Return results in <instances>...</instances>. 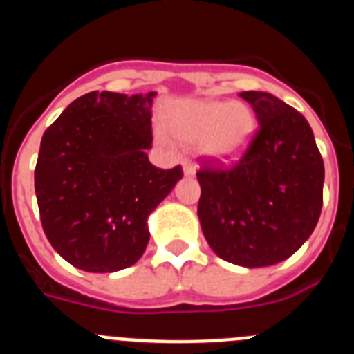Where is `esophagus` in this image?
I'll return each instance as SVG.
<instances>
[{"mask_svg":"<svg viewBox=\"0 0 354 354\" xmlns=\"http://www.w3.org/2000/svg\"><path fill=\"white\" fill-rule=\"evenodd\" d=\"M183 170H184V175H195V171H197V165L192 161H184Z\"/></svg>","mask_w":354,"mask_h":354,"instance_id":"1","label":"esophagus"}]
</instances>
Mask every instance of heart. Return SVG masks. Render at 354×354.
<instances>
[{"mask_svg":"<svg viewBox=\"0 0 354 354\" xmlns=\"http://www.w3.org/2000/svg\"><path fill=\"white\" fill-rule=\"evenodd\" d=\"M166 125L183 143H204L211 157L229 161L249 145L256 116L243 104L188 102L171 111Z\"/></svg>","mask_w":354,"mask_h":354,"instance_id":"1","label":"heart"}]
</instances>
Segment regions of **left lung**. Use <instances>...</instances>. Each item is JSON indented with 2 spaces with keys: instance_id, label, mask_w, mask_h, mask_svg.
<instances>
[{
  "instance_id": "left-lung-1",
  "label": "left lung",
  "mask_w": 354,
  "mask_h": 354,
  "mask_svg": "<svg viewBox=\"0 0 354 354\" xmlns=\"http://www.w3.org/2000/svg\"><path fill=\"white\" fill-rule=\"evenodd\" d=\"M258 131L238 161H202L198 218L218 258L268 267L290 258L315 229L322 209L324 162L306 118L270 93H240Z\"/></svg>"
}]
</instances>
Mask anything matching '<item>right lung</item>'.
<instances>
[{
    "instance_id": "add662e5",
    "label": "right lung",
    "mask_w": 354,
    "mask_h": 354,
    "mask_svg": "<svg viewBox=\"0 0 354 354\" xmlns=\"http://www.w3.org/2000/svg\"><path fill=\"white\" fill-rule=\"evenodd\" d=\"M152 98L93 91L46 129L35 165V195L48 241L73 267L116 272L143 256L147 218L183 179L156 168Z\"/></svg>"
}]
</instances>
